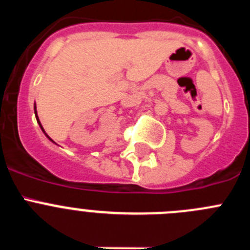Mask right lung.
<instances>
[{"instance_id":"right-lung-1","label":"right lung","mask_w":250,"mask_h":250,"mask_svg":"<svg viewBox=\"0 0 250 250\" xmlns=\"http://www.w3.org/2000/svg\"><path fill=\"white\" fill-rule=\"evenodd\" d=\"M35 115H36L37 123H39V124H40V127H41V130H42V131H43V132H45V130H43L42 125H41V123H40V121H39V118H37V112H36V106H35ZM45 135H46V136H47V134H46V132H45ZM47 138H48V136H47ZM48 139H50V138H48ZM50 140H51V139H50Z\"/></svg>"}]
</instances>
